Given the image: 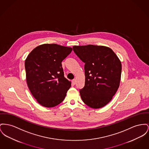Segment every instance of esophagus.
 Masks as SVG:
<instances>
[{
  "label": "esophagus",
  "mask_w": 149,
  "mask_h": 149,
  "mask_svg": "<svg viewBox=\"0 0 149 149\" xmlns=\"http://www.w3.org/2000/svg\"><path fill=\"white\" fill-rule=\"evenodd\" d=\"M75 83H76V80L75 79H73L72 80V83L73 85H75Z\"/></svg>",
  "instance_id": "esophagus-1"
}]
</instances>
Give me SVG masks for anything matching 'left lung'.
Returning a JSON list of instances; mask_svg holds the SVG:
<instances>
[{
  "instance_id": "1",
  "label": "left lung",
  "mask_w": 149,
  "mask_h": 149,
  "mask_svg": "<svg viewBox=\"0 0 149 149\" xmlns=\"http://www.w3.org/2000/svg\"><path fill=\"white\" fill-rule=\"evenodd\" d=\"M73 51L84 65L85 85L79 93L83 101L93 109L101 108L112 99L119 87L122 64L109 47L75 45Z\"/></svg>"
}]
</instances>
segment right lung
<instances>
[{
	"instance_id": "add662e5",
	"label": "right lung",
	"mask_w": 149,
	"mask_h": 149,
	"mask_svg": "<svg viewBox=\"0 0 149 149\" xmlns=\"http://www.w3.org/2000/svg\"><path fill=\"white\" fill-rule=\"evenodd\" d=\"M72 51L70 47L56 44L38 46L25 62L26 81L37 101L47 107L61 103L71 87L64 77L61 62Z\"/></svg>"
}]
</instances>
